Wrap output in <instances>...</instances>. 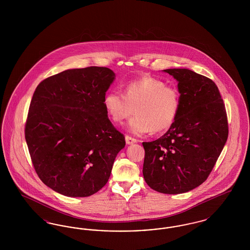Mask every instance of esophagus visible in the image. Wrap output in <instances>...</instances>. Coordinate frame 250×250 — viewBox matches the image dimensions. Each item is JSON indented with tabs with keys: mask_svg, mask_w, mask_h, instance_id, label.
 <instances>
[{
	"mask_svg": "<svg viewBox=\"0 0 250 250\" xmlns=\"http://www.w3.org/2000/svg\"><path fill=\"white\" fill-rule=\"evenodd\" d=\"M125 143H126L127 145H131V144L137 143V141L135 139L131 138L129 136H125Z\"/></svg>",
	"mask_w": 250,
	"mask_h": 250,
	"instance_id": "1",
	"label": "esophagus"
}]
</instances>
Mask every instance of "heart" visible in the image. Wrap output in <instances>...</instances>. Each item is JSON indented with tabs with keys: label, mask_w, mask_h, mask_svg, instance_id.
Returning a JSON list of instances; mask_svg holds the SVG:
<instances>
[{
	"label": "heart",
	"mask_w": 250,
	"mask_h": 250,
	"mask_svg": "<svg viewBox=\"0 0 250 250\" xmlns=\"http://www.w3.org/2000/svg\"><path fill=\"white\" fill-rule=\"evenodd\" d=\"M104 107L116 124L129 118L134 109L135 117L127 128L136 136L152 130L155 133L168 129L177 117L180 108L178 92L151 76H144L125 84L124 95L110 91L104 97Z\"/></svg>",
	"instance_id": "obj_1"
}]
</instances>
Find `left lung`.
Segmentation results:
<instances>
[{"instance_id":"left-lung-1","label":"left lung","mask_w":250,"mask_h":250,"mask_svg":"<svg viewBox=\"0 0 250 250\" xmlns=\"http://www.w3.org/2000/svg\"><path fill=\"white\" fill-rule=\"evenodd\" d=\"M177 81L180 108L166 133L143 143V177L154 190L182 194L209 176L228 139L223 99L214 82L187 68L163 70Z\"/></svg>"}]
</instances>
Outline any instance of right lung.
Returning <instances> with one entry per match:
<instances>
[{"mask_svg": "<svg viewBox=\"0 0 250 250\" xmlns=\"http://www.w3.org/2000/svg\"><path fill=\"white\" fill-rule=\"evenodd\" d=\"M114 80L109 68L90 66L61 72L36 87L25 140L37 175L52 190L82 198L107 184L125 145L104 107Z\"/></svg>", "mask_w": 250, "mask_h": 250, "instance_id": "obj_1", "label": "right lung"}]
</instances>
